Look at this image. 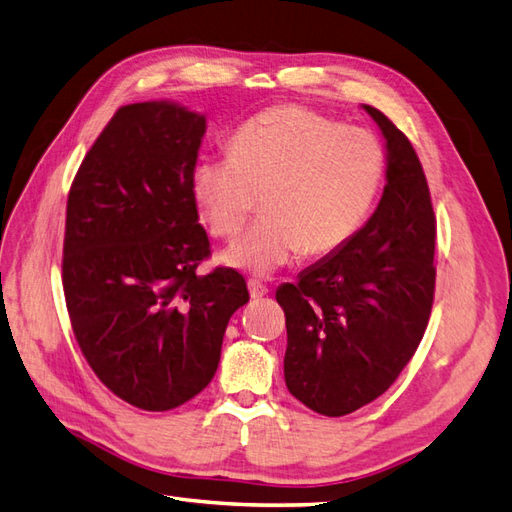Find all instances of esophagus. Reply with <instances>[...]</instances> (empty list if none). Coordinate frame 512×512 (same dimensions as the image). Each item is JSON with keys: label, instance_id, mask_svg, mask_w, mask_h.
<instances>
[{"label": "esophagus", "instance_id": "esophagus-1", "mask_svg": "<svg viewBox=\"0 0 512 512\" xmlns=\"http://www.w3.org/2000/svg\"><path fill=\"white\" fill-rule=\"evenodd\" d=\"M248 292H251L253 298H261V296H266L270 290H268V285L261 283L259 279H248Z\"/></svg>", "mask_w": 512, "mask_h": 512}]
</instances>
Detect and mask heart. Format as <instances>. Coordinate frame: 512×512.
I'll list each match as a JSON object with an SVG mask.
<instances>
[{"label":"heart","mask_w":512,"mask_h":512,"mask_svg":"<svg viewBox=\"0 0 512 512\" xmlns=\"http://www.w3.org/2000/svg\"><path fill=\"white\" fill-rule=\"evenodd\" d=\"M385 179V151L370 131L300 106H277L235 131L229 153L203 155L192 196L214 238L231 240L225 264L268 277L298 255H331L368 220Z\"/></svg>","instance_id":"1"}]
</instances>
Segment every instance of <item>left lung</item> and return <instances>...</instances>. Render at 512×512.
<instances>
[{"label":"left lung","mask_w":512,"mask_h":512,"mask_svg":"<svg viewBox=\"0 0 512 512\" xmlns=\"http://www.w3.org/2000/svg\"><path fill=\"white\" fill-rule=\"evenodd\" d=\"M387 140V183L355 238L277 300L285 311V385L311 411L342 417L393 385L415 355L435 300L437 218L402 131L363 106Z\"/></svg>","instance_id":"left-lung-1"}]
</instances>
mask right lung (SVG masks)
Here are the masks:
<instances>
[{
	"mask_svg": "<svg viewBox=\"0 0 512 512\" xmlns=\"http://www.w3.org/2000/svg\"><path fill=\"white\" fill-rule=\"evenodd\" d=\"M205 116L166 101L114 112L71 183L62 287L84 359L144 411L188 402L214 378L229 318L248 303L212 255L192 196Z\"/></svg>",
	"mask_w": 512,
	"mask_h": 512,
	"instance_id": "right-lung-1",
	"label": "right lung"
}]
</instances>
